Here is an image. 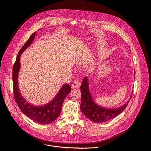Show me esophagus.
Returning a JSON list of instances; mask_svg holds the SVG:
<instances>
[{
    "instance_id": "obj_1",
    "label": "esophagus",
    "mask_w": 151,
    "mask_h": 151,
    "mask_svg": "<svg viewBox=\"0 0 151 151\" xmlns=\"http://www.w3.org/2000/svg\"><path fill=\"white\" fill-rule=\"evenodd\" d=\"M80 85V81H78V80H75L73 83H71V87L72 88H78L79 86Z\"/></svg>"
}]
</instances>
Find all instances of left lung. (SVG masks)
I'll return each instance as SVG.
<instances>
[{"label": "left lung", "mask_w": 151, "mask_h": 151, "mask_svg": "<svg viewBox=\"0 0 151 151\" xmlns=\"http://www.w3.org/2000/svg\"><path fill=\"white\" fill-rule=\"evenodd\" d=\"M134 76L135 73H134ZM80 89L81 92L80 108L81 111L87 118L94 122H105L121 114L127 106L132 96V94L125 104L116 108H107L97 105L94 101L89 91L88 76L83 79Z\"/></svg>", "instance_id": "1"}]
</instances>
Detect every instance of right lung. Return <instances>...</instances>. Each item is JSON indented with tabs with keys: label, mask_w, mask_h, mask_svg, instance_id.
I'll return each mask as SVG.
<instances>
[{
	"label": "right lung",
	"mask_w": 151,
	"mask_h": 151,
	"mask_svg": "<svg viewBox=\"0 0 151 151\" xmlns=\"http://www.w3.org/2000/svg\"><path fill=\"white\" fill-rule=\"evenodd\" d=\"M36 32L30 35L27 42L22 46L13 67V82L14 97L16 102L24 114L31 120L40 124H48L54 122L59 116L62 104L67 95L71 91L68 84H63L55 97L48 104L42 106L30 104L21 96L18 86V73L20 70V57L22 53L32 43Z\"/></svg>",
	"instance_id": "right-lung-1"
}]
</instances>
